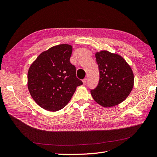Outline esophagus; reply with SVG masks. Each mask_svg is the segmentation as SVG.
Wrapping results in <instances>:
<instances>
[{
  "label": "esophagus",
  "instance_id": "obj_1",
  "mask_svg": "<svg viewBox=\"0 0 157 157\" xmlns=\"http://www.w3.org/2000/svg\"><path fill=\"white\" fill-rule=\"evenodd\" d=\"M83 84H86V83H87V78H84L83 79Z\"/></svg>",
  "mask_w": 157,
  "mask_h": 157
}]
</instances>
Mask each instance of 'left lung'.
<instances>
[{
    "label": "left lung",
    "mask_w": 157,
    "mask_h": 157,
    "mask_svg": "<svg viewBox=\"0 0 157 157\" xmlns=\"http://www.w3.org/2000/svg\"><path fill=\"white\" fill-rule=\"evenodd\" d=\"M99 80L91 94L100 105L110 107L123 101L133 87L134 75L121 56L103 50L95 54Z\"/></svg>",
    "instance_id": "obj_1"
}]
</instances>
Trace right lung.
<instances>
[{
    "label": "right lung",
    "mask_w": 157,
    "mask_h": 157,
    "mask_svg": "<svg viewBox=\"0 0 157 157\" xmlns=\"http://www.w3.org/2000/svg\"><path fill=\"white\" fill-rule=\"evenodd\" d=\"M72 46L60 44L40 54L28 72V88L32 98L43 109L56 111L70 101L83 82L76 77L70 63Z\"/></svg>",
    "instance_id": "add662e5"
}]
</instances>
